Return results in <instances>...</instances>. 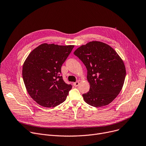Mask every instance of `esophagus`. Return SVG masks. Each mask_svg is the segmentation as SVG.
Segmentation results:
<instances>
[{"label":"esophagus","instance_id":"34e87169","mask_svg":"<svg viewBox=\"0 0 146 146\" xmlns=\"http://www.w3.org/2000/svg\"><path fill=\"white\" fill-rule=\"evenodd\" d=\"M79 82L78 81L73 83V85L74 87H78L79 86Z\"/></svg>","mask_w":146,"mask_h":146}]
</instances>
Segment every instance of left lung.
<instances>
[{
	"label": "left lung",
	"instance_id": "8db88e82",
	"mask_svg": "<svg viewBox=\"0 0 146 146\" xmlns=\"http://www.w3.org/2000/svg\"><path fill=\"white\" fill-rule=\"evenodd\" d=\"M74 54L85 65L89 91L82 95L88 104L101 107L110 104L123 86L126 70L123 61L111 47L92 41L76 49Z\"/></svg>",
	"mask_w": 146,
	"mask_h": 146
}]
</instances>
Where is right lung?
Wrapping results in <instances>:
<instances>
[{
    "mask_svg": "<svg viewBox=\"0 0 146 146\" xmlns=\"http://www.w3.org/2000/svg\"><path fill=\"white\" fill-rule=\"evenodd\" d=\"M74 45L44 43L30 52L22 67V77L28 93L46 108L63 103L72 88L66 83L61 67Z\"/></svg>",
    "mask_w": 146,
    "mask_h": 146,
    "instance_id": "right-lung-1",
    "label": "right lung"
}]
</instances>
